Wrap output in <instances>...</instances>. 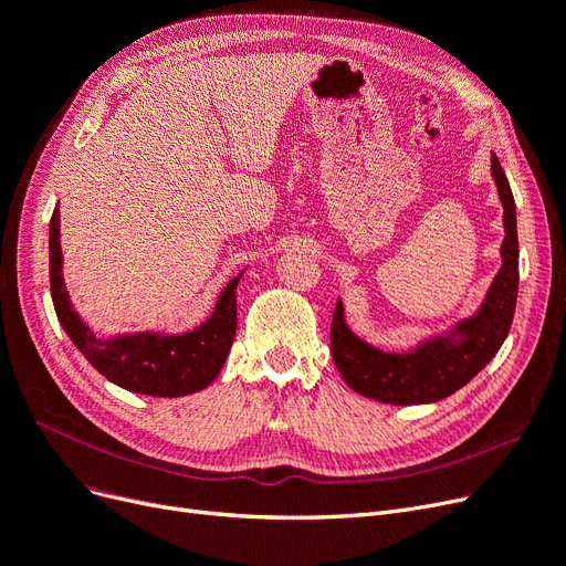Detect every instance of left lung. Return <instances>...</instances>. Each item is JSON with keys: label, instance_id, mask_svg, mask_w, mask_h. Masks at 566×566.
<instances>
[{"label": "left lung", "instance_id": "8db88e82", "mask_svg": "<svg viewBox=\"0 0 566 566\" xmlns=\"http://www.w3.org/2000/svg\"><path fill=\"white\" fill-rule=\"evenodd\" d=\"M492 177L504 205L506 238L501 242V270L473 317L459 322L448 336H436L412 352L396 354L354 336L338 301L331 324V352L343 380L354 391L394 406L436 403L471 382L504 345L517 301V223L511 186L494 154Z\"/></svg>", "mask_w": 566, "mask_h": 566}]
</instances>
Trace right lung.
<instances>
[{"label": "right lung", "mask_w": 566, "mask_h": 566, "mask_svg": "<svg viewBox=\"0 0 566 566\" xmlns=\"http://www.w3.org/2000/svg\"><path fill=\"white\" fill-rule=\"evenodd\" d=\"M49 268L51 296L62 328L91 366L109 382L146 396H186L205 389L223 368L238 328L235 289L244 270L226 284L212 317L193 331L181 336L133 333V336L99 340L72 310L70 294L62 282L60 209L51 217Z\"/></svg>", "instance_id": "right-lung-1"}]
</instances>
